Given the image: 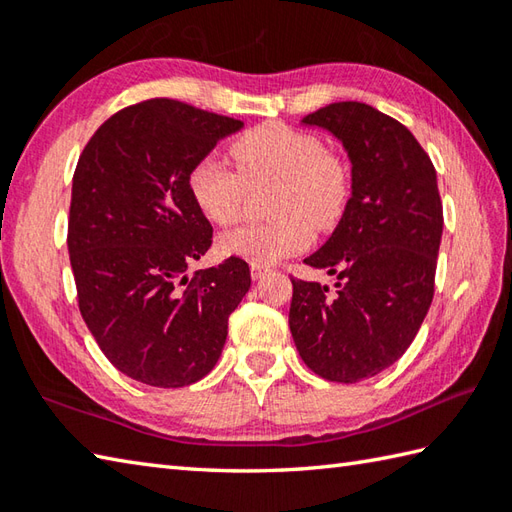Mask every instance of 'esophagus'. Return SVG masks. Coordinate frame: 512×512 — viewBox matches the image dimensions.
Segmentation results:
<instances>
[{
	"mask_svg": "<svg viewBox=\"0 0 512 512\" xmlns=\"http://www.w3.org/2000/svg\"><path fill=\"white\" fill-rule=\"evenodd\" d=\"M270 273L268 266H250V277H253L255 281H259L262 277H266Z\"/></svg>",
	"mask_w": 512,
	"mask_h": 512,
	"instance_id": "esophagus-1",
	"label": "esophagus"
}]
</instances>
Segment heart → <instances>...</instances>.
<instances>
[{"mask_svg":"<svg viewBox=\"0 0 512 512\" xmlns=\"http://www.w3.org/2000/svg\"><path fill=\"white\" fill-rule=\"evenodd\" d=\"M239 174L220 158L206 156L189 171V193L206 220L228 226L239 220L248 189L275 184L266 224H246L224 233L217 250L253 266H273L312 242V228H330L350 198L345 162L325 151L308 132L281 123H264L231 145Z\"/></svg>","mask_w":512,"mask_h":512,"instance_id":"obj_1","label":"heart"}]
</instances>
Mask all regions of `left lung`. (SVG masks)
I'll list each match as a JSON object with an SVG mask.
<instances>
[{
  "mask_svg": "<svg viewBox=\"0 0 512 512\" xmlns=\"http://www.w3.org/2000/svg\"><path fill=\"white\" fill-rule=\"evenodd\" d=\"M301 125L343 145L352 195L328 242L303 259L334 275L336 292L292 279L288 323L314 374L358 383L394 365L429 312L444 224L438 178L409 129L372 105L332 103Z\"/></svg>",
  "mask_w": 512,
  "mask_h": 512,
  "instance_id": "8db88e82",
  "label": "left lung"
}]
</instances>
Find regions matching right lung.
Returning <instances> with one entry per match:
<instances>
[{"mask_svg": "<svg viewBox=\"0 0 512 512\" xmlns=\"http://www.w3.org/2000/svg\"><path fill=\"white\" fill-rule=\"evenodd\" d=\"M242 127L151 99L107 118L76 165L68 250L79 310L107 361L138 383L184 387L209 374L250 288L239 257L187 275L213 237L189 171Z\"/></svg>", "mask_w": 512, "mask_h": 512, "instance_id": "1", "label": "right lung"}]
</instances>
